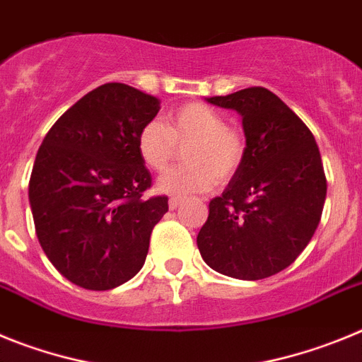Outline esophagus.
Here are the masks:
<instances>
[{
  "mask_svg": "<svg viewBox=\"0 0 362 362\" xmlns=\"http://www.w3.org/2000/svg\"><path fill=\"white\" fill-rule=\"evenodd\" d=\"M181 203H183V199L181 197H170V201H168V206H170V210H175L181 206Z\"/></svg>",
  "mask_w": 362,
  "mask_h": 362,
  "instance_id": "34e87169",
  "label": "esophagus"
}]
</instances>
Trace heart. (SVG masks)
<instances>
[{"instance_id":"1","label":"heart","mask_w":362,"mask_h":362,"mask_svg":"<svg viewBox=\"0 0 362 362\" xmlns=\"http://www.w3.org/2000/svg\"><path fill=\"white\" fill-rule=\"evenodd\" d=\"M187 144V165L161 175V192L192 196L210 190L217 179L228 181L241 170L248 150L245 132L203 103L181 105L168 116V124L152 119L137 134V152L153 172H165L177 158L179 146Z\"/></svg>"}]
</instances>
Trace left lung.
<instances>
[{
	"label": "left lung",
	"instance_id": "8db88e82",
	"mask_svg": "<svg viewBox=\"0 0 362 362\" xmlns=\"http://www.w3.org/2000/svg\"><path fill=\"white\" fill-rule=\"evenodd\" d=\"M209 103L243 116L246 159L209 204L197 233L204 263L243 281L270 277L299 257L321 221L326 175L315 137L274 92L250 86Z\"/></svg>",
	"mask_w": 362,
	"mask_h": 362
}]
</instances>
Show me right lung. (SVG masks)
Masks as SVG:
<instances>
[{
	"label": "right lung",
	"mask_w": 362,
	"mask_h": 362,
	"mask_svg": "<svg viewBox=\"0 0 362 362\" xmlns=\"http://www.w3.org/2000/svg\"><path fill=\"white\" fill-rule=\"evenodd\" d=\"M161 101L105 83L47 132L28 183L37 239L56 270L86 290H110L145 264L150 233L168 197H145L152 175L137 134Z\"/></svg>",
	"instance_id": "right-lung-1"
}]
</instances>
